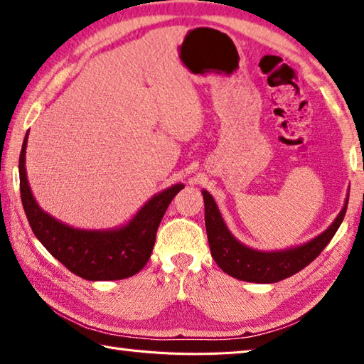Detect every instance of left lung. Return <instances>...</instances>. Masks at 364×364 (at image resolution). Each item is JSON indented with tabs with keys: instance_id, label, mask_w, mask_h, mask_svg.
I'll return each instance as SVG.
<instances>
[{
	"instance_id": "left-lung-1",
	"label": "left lung",
	"mask_w": 364,
	"mask_h": 364,
	"mask_svg": "<svg viewBox=\"0 0 364 364\" xmlns=\"http://www.w3.org/2000/svg\"><path fill=\"white\" fill-rule=\"evenodd\" d=\"M202 196H204L205 204L207 237L213 260L232 278L247 282H260V284H273V282L286 279L315 260L334 237L348 204L347 197L342 210L338 212L332 225L316 237H313L311 241L282 250H257L244 245L232 236L212 194L202 189Z\"/></svg>"
}]
</instances>
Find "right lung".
<instances>
[{
	"instance_id": "obj_1",
	"label": "right lung",
	"mask_w": 364,
	"mask_h": 364,
	"mask_svg": "<svg viewBox=\"0 0 364 364\" xmlns=\"http://www.w3.org/2000/svg\"><path fill=\"white\" fill-rule=\"evenodd\" d=\"M27 139L28 132L19 157L21 199L36 239L67 269L86 281H117L139 273L152 254L165 210L184 184H173L152 196L125 225L80 230L51 217L35 200L26 170Z\"/></svg>"
}]
</instances>
